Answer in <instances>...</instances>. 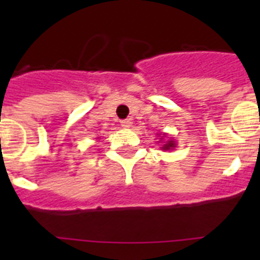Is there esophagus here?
Returning <instances> with one entry per match:
<instances>
[{
    "label": "esophagus",
    "mask_w": 260,
    "mask_h": 260,
    "mask_svg": "<svg viewBox=\"0 0 260 260\" xmlns=\"http://www.w3.org/2000/svg\"><path fill=\"white\" fill-rule=\"evenodd\" d=\"M121 126H122V127H130V126H132V121H130V119H122V121H121Z\"/></svg>",
    "instance_id": "obj_1"
}]
</instances>
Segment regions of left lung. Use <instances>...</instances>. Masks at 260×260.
Wrapping results in <instances>:
<instances>
[{"label":"left lung","mask_w":260,"mask_h":260,"mask_svg":"<svg viewBox=\"0 0 260 260\" xmlns=\"http://www.w3.org/2000/svg\"><path fill=\"white\" fill-rule=\"evenodd\" d=\"M162 137H167V135L165 134H162ZM162 139V138H161ZM174 147H176V142L174 141H168V142H165L164 144H162V147H161V150H165V151H169V150H173Z\"/></svg>","instance_id":"left-lung-1"}]
</instances>
